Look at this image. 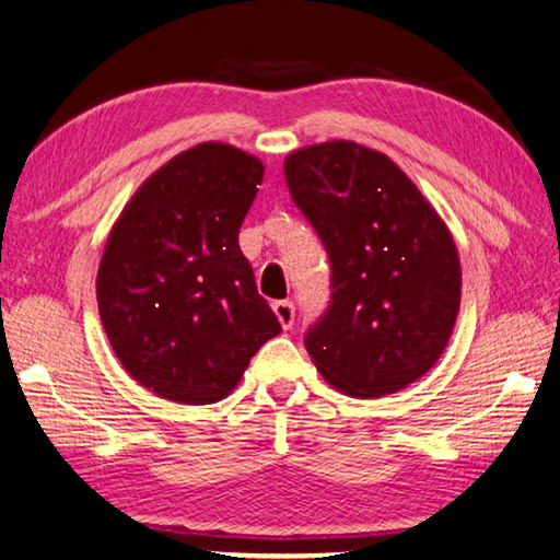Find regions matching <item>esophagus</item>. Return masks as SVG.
<instances>
[{
  "label": "esophagus",
  "instance_id": "34e87169",
  "mask_svg": "<svg viewBox=\"0 0 560 560\" xmlns=\"http://www.w3.org/2000/svg\"><path fill=\"white\" fill-rule=\"evenodd\" d=\"M271 308L273 314H277L279 324L289 330L293 326V318H296V306H293L291 301H273Z\"/></svg>",
  "mask_w": 560,
  "mask_h": 560
}]
</instances>
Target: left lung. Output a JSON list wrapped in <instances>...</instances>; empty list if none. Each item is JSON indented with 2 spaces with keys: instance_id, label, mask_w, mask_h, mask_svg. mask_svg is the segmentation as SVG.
Masks as SVG:
<instances>
[{
  "instance_id": "8db88e82",
  "label": "left lung",
  "mask_w": 560,
  "mask_h": 560,
  "mask_svg": "<svg viewBox=\"0 0 560 560\" xmlns=\"http://www.w3.org/2000/svg\"><path fill=\"white\" fill-rule=\"evenodd\" d=\"M283 173L330 261V301L303 338L320 375L355 397L415 383L457 320L450 230L390 158L350 140L301 148Z\"/></svg>"
}]
</instances>
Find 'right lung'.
I'll list each match as a JSON object with an SVG mask.
<instances>
[{"instance_id": "obj_1", "label": "right lung", "mask_w": 560, "mask_h": 560, "mask_svg": "<svg viewBox=\"0 0 560 560\" xmlns=\"http://www.w3.org/2000/svg\"><path fill=\"white\" fill-rule=\"evenodd\" d=\"M261 177L259 160L232 145L189 148L140 185L108 236L103 328L122 368L165 400H222L281 334L240 249Z\"/></svg>"}]
</instances>
